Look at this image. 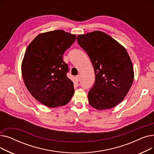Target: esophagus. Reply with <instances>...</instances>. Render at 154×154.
<instances>
[{
	"mask_svg": "<svg viewBox=\"0 0 154 154\" xmlns=\"http://www.w3.org/2000/svg\"><path fill=\"white\" fill-rule=\"evenodd\" d=\"M75 78H76L77 81H79V80H80V75H77L75 77Z\"/></svg>",
	"mask_w": 154,
	"mask_h": 154,
	"instance_id": "1",
	"label": "esophagus"
}]
</instances>
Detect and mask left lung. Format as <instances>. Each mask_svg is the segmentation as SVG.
Returning a JSON list of instances; mask_svg holds the SVG:
<instances>
[{"mask_svg": "<svg viewBox=\"0 0 154 154\" xmlns=\"http://www.w3.org/2000/svg\"><path fill=\"white\" fill-rule=\"evenodd\" d=\"M95 71V81L88 93L90 105L97 110L114 107L122 102L133 83L132 63L125 48L101 31L77 38Z\"/></svg>", "mask_w": 154, "mask_h": 154, "instance_id": "obj_1", "label": "left lung"}]
</instances>
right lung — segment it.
Here are the masks:
<instances>
[{"mask_svg": "<svg viewBox=\"0 0 154 154\" xmlns=\"http://www.w3.org/2000/svg\"><path fill=\"white\" fill-rule=\"evenodd\" d=\"M76 36L62 30L38 35L29 45L22 63L25 85L34 97L48 107L67 104L74 94L63 55Z\"/></svg>", "mask_w": 154, "mask_h": 154, "instance_id": "obj_1", "label": "right lung"}]
</instances>
